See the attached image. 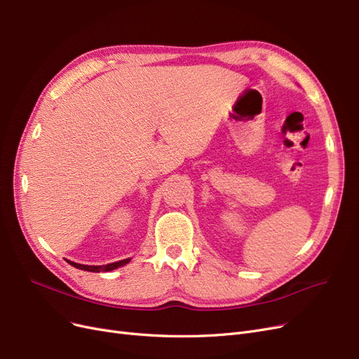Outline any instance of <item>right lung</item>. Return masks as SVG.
Wrapping results in <instances>:
<instances>
[{
    "instance_id": "right-lung-1",
    "label": "right lung",
    "mask_w": 359,
    "mask_h": 359,
    "mask_svg": "<svg viewBox=\"0 0 359 359\" xmlns=\"http://www.w3.org/2000/svg\"><path fill=\"white\" fill-rule=\"evenodd\" d=\"M131 259H123V261H119V262H113V264H107V265H98V266H91V265H81V264H75L72 261H67V264H70L72 266H75L78 269H83V271H90V272H107V271H111V269H116L125 264L130 262Z\"/></svg>"
}]
</instances>
